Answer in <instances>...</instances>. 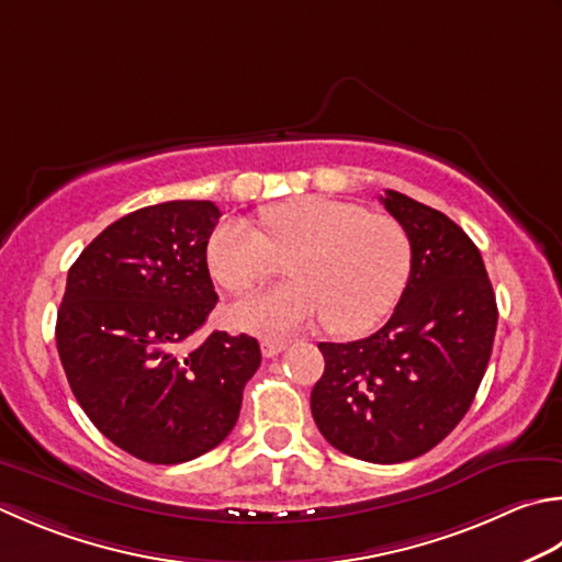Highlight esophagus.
Here are the masks:
<instances>
[{
    "mask_svg": "<svg viewBox=\"0 0 562 562\" xmlns=\"http://www.w3.org/2000/svg\"><path fill=\"white\" fill-rule=\"evenodd\" d=\"M284 348H288V340H284V338L266 336V338L260 340V350H262V356H266V358H274V356H280Z\"/></svg>",
    "mask_w": 562,
    "mask_h": 562,
    "instance_id": "obj_1",
    "label": "esophagus"
}]
</instances>
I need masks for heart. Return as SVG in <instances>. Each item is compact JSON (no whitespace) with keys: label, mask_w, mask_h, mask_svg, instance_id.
Returning a JSON list of instances; mask_svg holds the SVG:
<instances>
[{"label":"heart","mask_w":562,"mask_h":562,"mask_svg":"<svg viewBox=\"0 0 562 562\" xmlns=\"http://www.w3.org/2000/svg\"><path fill=\"white\" fill-rule=\"evenodd\" d=\"M260 231L226 218L206 244V260L224 290L246 294L288 259L290 282L238 302L231 318L248 331L280 334L326 318L340 336L380 324L412 278L414 248L406 228L387 214L353 202L296 196L260 212Z\"/></svg>","instance_id":"1"}]
</instances>
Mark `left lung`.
Masks as SVG:
<instances>
[{"label":"left lung","instance_id":"1","mask_svg":"<svg viewBox=\"0 0 562 562\" xmlns=\"http://www.w3.org/2000/svg\"><path fill=\"white\" fill-rule=\"evenodd\" d=\"M380 202L412 238V278L380 331L318 344L326 368L312 414L340 453L392 465L428 453L468 414L492 356L497 300L456 222L394 190Z\"/></svg>","mask_w":562,"mask_h":562}]
</instances>
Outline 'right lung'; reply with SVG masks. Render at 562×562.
Segmentation results:
<instances>
[{
  "instance_id": "right-lung-1",
  "label": "right lung",
  "mask_w": 562,
  "mask_h": 562,
  "mask_svg": "<svg viewBox=\"0 0 562 562\" xmlns=\"http://www.w3.org/2000/svg\"><path fill=\"white\" fill-rule=\"evenodd\" d=\"M218 216L206 200L143 206L68 272L55 344L70 390L109 441L146 463H187L222 443L260 368L246 334L184 348L218 300L206 268Z\"/></svg>"
}]
</instances>
